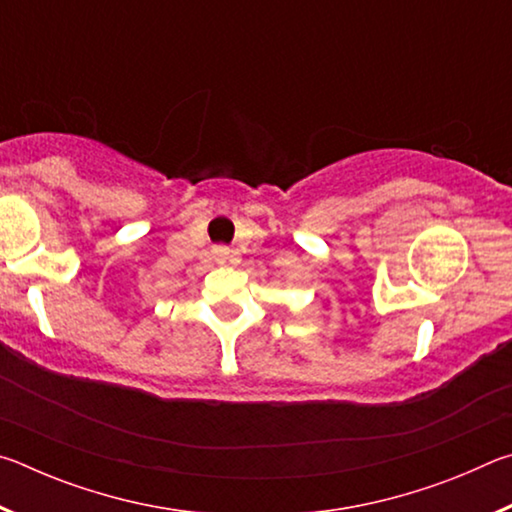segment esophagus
Wrapping results in <instances>:
<instances>
[{
  "mask_svg": "<svg viewBox=\"0 0 512 512\" xmlns=\"http://www.w3.org/2000/svg\"><path fill=\"white\" fill-rule=\"evenodd\" d=\"M212 255H214V259H216V262H219V264L230 262V257H232L230 248H225V246H216V248L212 250Z\"/></svg>",
  "mask_w": 512,
  "mask_h": 512,
  "instance_id": "34e87169",
  "label": "esophagus"
}]
</instances>
